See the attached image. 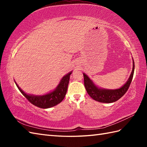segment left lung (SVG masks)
<instances>
[{"label": "left lung", "mask_w": 147, "mask_h": 147, "mask_svg": "<svg viewBox=\"0 0 147 147\" xmlns=\"http://www.w3.org/2000/svg\"><path fill=\"white\" fill-rule=\"evenodd\" d=\"M132 59L133 69L131 73L124 85L117 89H107L98 87L90 78L88 76H87V74L83 73L84 84L88 95L93 100L102 103H112L121 98L128 90L133 79L134 71H135V62L133 57Z\"/></svg>", "instance_id": "8db88e82"}]
</instances>
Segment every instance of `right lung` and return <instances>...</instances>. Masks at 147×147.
Masks as SVG:
<instances>
[{
	"label": "right lung",
	"instance_id": "obj_1",
	"mask_svg": "<svg viewBox=\"0 0 147 147\" xmlns=\"http://www.w3.org/2000/svg\"><path fill=\"white\" fill-rule=\"evenodd\" d=\"M72 73L73 71H71L62 77L54 90L43 95H36L26 93L19 86L15 80L14 82L22 94L25 96L32 104L40 108L48 109L54 107L63 100L65 94H66L70 76Z\"/></svg>",
	"mask_w": 147,
	"mask_h": 147
}]
</instances>
